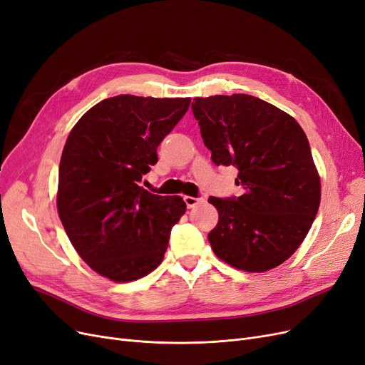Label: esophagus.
<instances>
[{"instance_id": "1", "label": "esophagus", "mask_w": 365, "mask_h": 365, "mask_svg": "<svg viewBox=\"0 0 365 365\" xmlns=\"http://www.w3.org/2000/svg\"><path fill=\"white\" fill-rule=\"evenodd\" d=\"M183 200H185V202H186V207H187V209H192V207H195V205H198L200 202L204 201V197H197V198H195V197L185 195Z\"/></svg>"}]
</instances>
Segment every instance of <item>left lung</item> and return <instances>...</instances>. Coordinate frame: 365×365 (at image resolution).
Segmentation results:
<instances>
[{"mask_svg":"<svg viewBox=\"0 0 365 365\" xmlns=\"http://www.w3.org/2000/svg\"><path fill=\"white\" fill-rule=\"evenodd\" d=\"M191 107L213 163L239 170L245 191L209 198L219 212L209 234L215 255L239 270H272L303 243L319 209L309 140L292 116L252 95L194 98Z\"/></svg>","mask_w":365,"mask_h":365,"instance_id":"8db88e82","label":"left lung"}]
</instances>
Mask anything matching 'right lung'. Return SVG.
Segmentation results:
<instances>
[{"label":"right lung","instance_id":"1","mask_svg":"<svg viewBox=\"0 0 365 365\" xmlns=\"http://www.w3.org/2000/svg\"><path fill=\"white\" fill-rule=\"evenodd\" d=\"M189 104L191 98H106L78 119L66 141L58 213L81 258L110 280H137L164 259L186 204L150 194L140 182Z\"/></svg>","mask_w":365,"mask_h":365}]
</instances>
